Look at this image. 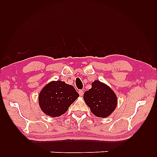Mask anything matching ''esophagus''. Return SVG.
I'll return each mask as SVG.
<instances>
[{"mask_svg": "<svg viewBox=\"0 0 157 157\" xmlns=\"http://www.w3.org/2000/svg\"><path fill=\"white\" fill-rule=\"evenodd\" d=\"M78 92H79V96H82L83 94H84V90H79Z\"/></svg>", "mask_w": 157, "mask_h": 157, "instance_id": "esophagus-1", "label": "esophagus"}]
</instances>
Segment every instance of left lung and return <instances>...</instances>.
I'll list each match as a JSON object with an SVG mask.
<instances>
[{
	"mask_svg": "<svg viewBox=\"0 0 157 157\" xmlns=\"http://www.w3.org/2000/svg\"><path fill=\"white\" fill-rule=\"evenodd\" d=\"M84 100L93 114L102 118L111 115L117 104L115 92L98 80L92 83V88L84 92Z\"/></svg>",
	"mask_w": 157,
	"mask_h": 157,
	"instance_id": "1",
	"label": "left lung"
}]
</instances>
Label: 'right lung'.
<instances>
[{"label":"right lung","instance_id":"obj_1","mask_svg":"<svg viewBox=\"0 0 157 157\" xmlns=\"http://www.w3.org/2000/svg\"><path fill=\"white\" fill-rule=\"evenodd\" d=\"M78 96L73 86L60 80L52 81L40 92L39 105L46 115L55 117L64 114Z\"/></svg>","mask_w":157,"mask_h":157}]
</instances>
